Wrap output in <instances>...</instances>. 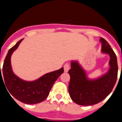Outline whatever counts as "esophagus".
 Returning a JSON list of instances; mask_svg holds the SVG:
<instances>
[{
    "label": "esophagus",
    "instance_id": "1",
    "mask_svg": "<svg viewBox=\"0 0 122 122\" xmlns=\"http://www.w3.org/2000/svg\"><path fill=\"white\" fill-rule=\"evenodd\" d=\"M64 72H67L69 71V70L70 69V65L69 64L66 63L65 65L64 66Z\"/></svg>",
    "mask_w": 122,
    "mask_h": 122
}]
</instances>
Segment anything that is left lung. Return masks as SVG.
Returning a JSON list of instances; mask_svg holds the SVG:
<instances>
[{"label": "left lung", "mask_w": 122, "mask_h": 122, "mask_svg": "<svg viewBox=\"0 0 122 122\" xmlns=\"http://www.w3.org/2000/svg\"><path fill=\"white\" fill-rule=\"evenodd\" d=\"M100 41L102 53L110 58L109 69L106 73L97 78L90 79L78 61H71L69 92L71 99L77 105L90 106L98 103L109 95L116 84L118 74L117 56L105 39L101 38Z\"/></svg>", "instance_id": "obj_1"}]
</instances>
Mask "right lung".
<instances>
[{"instance_id": "right-lung-1", "label": "right lung", "mask_w": 122, "mask_h": 122, "mask_svg": "<svg viewBox=\"0 0 122 122\" xmlns=\"http://www.w3.org/2000/svg\"><path fill=\"white\" fill-rule=\"evenodd\" d=\"M22 40L23 39L19 41L8 51L4 60L2 73L0 70V81H4V83H5L9 93L19 101L26 104L39 103L47 97L52 86L64 72V68L61 67L59 70L46 73L32 81H27L19 78L13 72L11 57Z\"/></svg>"}]
</instances>
